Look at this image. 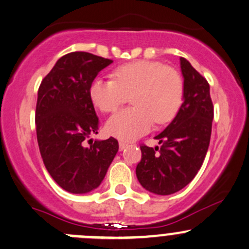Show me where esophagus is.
Instances as JSON below:
<instances>
[{
  "label": "esophagus",
  "mask_w": 249,
  "mask_h": 249,
  "mask_svg": "<svg viewBox=\"0 0 249 249\" xmlns=\"http://www.w3.org/2000/svg\"><path fill=\"white\" fill-rule=\"evenodd\" d=\"M127 146H129V143H126V142H123V141L119 142V149L120 150H124L125 147H127Z\"/></svg>",
  "instance_id": "esophagus-1"
}]
</instances>
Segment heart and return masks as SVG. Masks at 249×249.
Here are the masks:
<instances>
[{"label": "heart", "instance_id": "b5f03b06", "mask_svg": "<svg viewBox=\"0 0 249 249\" xmlns=\"http://www.w3.org/2000/svg\"><path fill=\"white\" fill-rule=\"evenodd\" d=\"M113 78L95 79L89 87V97L100 111L112 112L132 95L133 107L116 112L106 123V131L114 137L138 138L149 131L154 120L156 124H165L181 108L184 84L174 68L138 60L117 68Z\"/></svg>", "mask_w": 249, "mask_h": 249}]
</instances>
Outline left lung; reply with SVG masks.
<instances>
[{"label":"left lung","mask_w":249,"mask_h":249,"mask_svg":"<svg viewBox=\"0 0 249 249\" xmlns=\"http://www.w3.org/2000/svg\"><path fill=\"white\" fill-rule=\"evenodd\" d=\"M183 104L173 122L156 136L160 147L142 145L136 175L144 189L171 195L193 181L208 151L214 107L209 84L187 59L181 58Z\"/></svg>","instance_id":"1"}]
</instances>
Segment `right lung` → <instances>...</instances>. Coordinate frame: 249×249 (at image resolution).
Returning <instances> with one entry per match:
<instances>
[{
	"mask_svg": "<svg viewBox=\"0 0 249 249\" xmlns=\"http://www.w3.org/2000/svg\"><path fill=\"white\" fill-rule=\"evenodd\" d=\"M112 60L86 52L60 58L37 91L36 137L46 169L60 187L72 194L97 189L118 152L116 138L84 141L98 133L99 119L89 87Z\"/></svg>",
	"mask_w": 249,
	"mask_h": 249,
	"instance_id": "obj_1",
	"label": "right lung"
}]
</instances>
